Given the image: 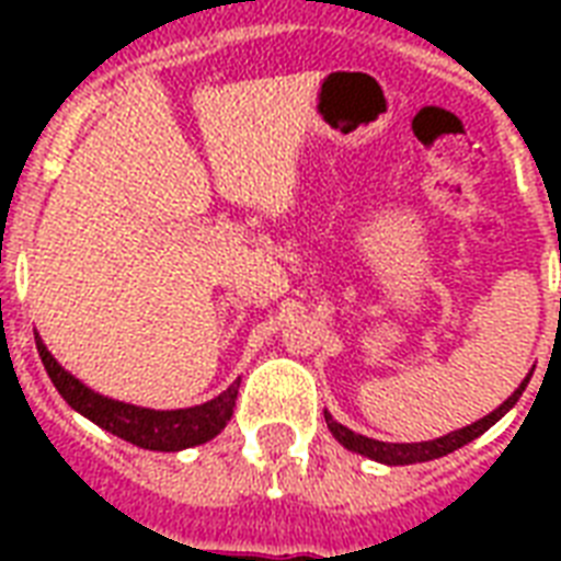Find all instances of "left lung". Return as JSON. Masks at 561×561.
Wrapping results in <instances>:
<instances>
[{
	"mask_svg": "<svg viewBox=\"0 0 561 561\" xmlns=\"http://www.w3.org/2000/svg\"><path fill=\"white\" fill-rule=\"evenodd\" d=\"M527 381H530V375L524 378L522 387H518V390H515L513 396H510V399L501 404V408L492 410V413L480 419V422L460 427V431H454V434L439 436V439H427V443H378V439L360 436V434H355V431H350L346 425H341V422H334L329 413H325V425H329V431H332L334 439H337L343 448L364 454V457H369V460L387 462V466H410V462H427V460H436V457H445V454L457 451V448H462V445L471 443V439H478L480 434H486L489 427L495 425L497 419L504 416L506 410L513 408L515 401H518V396L524 392Z\"/></svg>",
	"mask_w": 561,
	"mask_h": 561,
	"instance_id": "1",
	"label": "left lung"
}]
</instances>
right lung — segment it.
I'll return each mask as SVG.
<instances>
[{
    "mask_svg": "<svg viewBox=\"0 0 561 561\" xmlns=\"http://www.w3.org/2000/svg\"><path fill=\"white\" fill-rule=\"evenodd\" d=\"M34 341H37L43 367H46L48 378L57 387V392L66 399V404H72L78 413L92 419L95 425L110 431V434L122 436L127 443L148 448V451H180V448L209 443L211 436H218L227 427L229 416H232V408H236L241 378L220 392L218 399L186 410H148L125 404V401L104 399V396L92 392L90 387H83L78 378L66 373L51 358V352L46 350V343L39 341V337H34Z\"/></svg>",
    "mask_w": 561,
    "mask_h": 561,
    "instance_id": "obj_1",
    "label": "right lung"
}]
</instances>
